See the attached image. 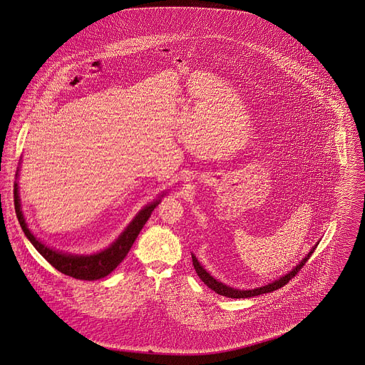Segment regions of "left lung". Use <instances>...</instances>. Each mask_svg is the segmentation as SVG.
<instances>
[{
	"mask_svg": "<svg viewBox=\"0 0 365 365\" xmlns=\"http://www.w3.org/2000/svg\"><path fill=\"white\" fill-rule=\"evenodd\" d=\"M317 245H319V242L313 246L312 249L309 250V253H308L302 260L299 261L292 271H289L287 274L282 275L279 279L272 280L271 283H267V284H264V286H261V287H256V289H249V290H240V289H234V287L227 286L225 283L219 282L217 279L213 278V277L209 274L208 271L201 265V262L197 260V257H195L192 253H191V259H192V265H194V269H195L197 275H198L200 279L208 286L209 289H212L215 293L225 295V297H228V298H249V297H256V295L271 293V292H274V290H278L280 287H283L286 283H289V280L292 278H294L295 275L298 274V271L305 265V262L309 260V257L312 256V253L314 252V249H316Z\"/></svg>",
	"mask_w": 365,
	"mask_h": 365,
	"instance_id": "1",
	"label": "left lung"
}]
</instances>
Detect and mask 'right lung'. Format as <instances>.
Segmentation results:
<instances>
[{
	"mask_svg": "<svg viewBox=\"0 0 365 365\" xmlns=\"http://www.w3.org/2000/svg\"><path fill=\"white\" fill-rule=\"evenodd\" d=\"M16 178H19V168ZM14 194H15V209H16L19 223L21 226L24 235L29 238V241L33 243V246L39 252V255L49 264H52L57 271H60L64 275L81 279V280H97L109 275L124 260L133 243L135 242L139 231L142 230V227L145 226L152 212L160 204L161 198L165 195V192H161L156 200H153L152 202H149L148 205L140 209L135 215V217L130 222V225L124 228L122 234L108 247H105L104 250H100L93 255H72V253H66L63 250L52 249L51 246L39 241L35 237L31 230L27 226L24 215L21 212L18 182H15Z\"/></svg>",
	"mask_w": 365,
	"mask_h": 365,
	"instance_id": "obj_1",
	"label": "right lung"
}]
</instances>
